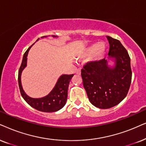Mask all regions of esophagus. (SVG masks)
Returning <instances> with one entry per match:
<instances>
[{"instance_id":"obj_1","label":"esophagus","mask_w":146,"mask_h":146,"mask_svg":"<svg viewBox=\"0 0 146 146\" xmlns=\"http://www.w3.org/2000/svg\"><path fill=\"white\" fill-rule=\"evenodd\" d=\"M76 73H77V74H78V75L81 74V69H77V71H76Z\"/></svg>"}]
</instances>
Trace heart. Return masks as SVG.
<instances>
[{
  "instance_id": "b5f03b06",
  "label": "heart",
  "mask_w": 146,
  "mask_h": 146,
  "mask_svg": "<svg viewBox=\"0 0 146 146\" xmlns=\"http://www.w3.org/2000/svg\"><path fill=\"white\" fill-rule=\"evenodd\" d=\"M106 52V45L104 42H100L98 44H92L83 50L78 55L79 58L90 56V61L96 62L104 58Z\"/></svg>"
}]
</instances>
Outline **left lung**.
Instances as JSON below:
<instances>
[{"label":"left lung","mask_w":146,"mask_h":146,"mask_svg":"<svg viewBox=\"0 0 146 146\" xmlns=\"http://www.w3.org/2000/svg\"><path fill=\"white\" fill-rule=\"evenodd\" d=\"M110 44L107 59L90 62L82 69L90 102L101 109L112 108L126 97L131 82L130 57L121 42L106 36ZM114 64L110 66V62Z\"/></svg>","instance_id":"obj_1"}]
</instances>
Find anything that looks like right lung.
I'll return each instance as SVG.
<instances>
[{
    "instance_id": "right-lung-1",
    "label": "right lung",
    "mask_w": 146,
    "mask_h": 146,
    "mask_svg": "<svg viewBox=\"0 0 146 146\" xmlns=\"http://www.w3.org/2000/svg\"><path fill=\"white\" fill-rule=\"evenodd\" d=\"M53 38H57L56 36H52ZM47 36H43L42 38H46ZM39 40L38 38L36 42ZM32 45L27 50L26 52L24 53L23 60L21 64V67L19 70V74H18V82L21 94L23 99L26 101V102L35 109L44 112H56L61 109L66 104L67 99V92L68 88L70 81L73 75H62L58 79L57 82L53 89L51 90L48 94L42 98H34L29 96L26 94L25 91L23 89L21 85V73L23 69L27 67V54L32 48Z\"/></svg>"
}]
</instances>
